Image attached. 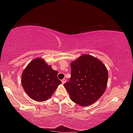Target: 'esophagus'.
Instances as JSON below:
<instances>
[{"instance_id":"1","label":"esophagus","mask_w":133,"mask_h":133,"mask_svg":"<svg viewBox=\"0 0 133 133\" xmlns=\"http://www.w3.org/2000/svg\"><path fill=\"white\" fill-rule=\"evenodd\" d=\"M66 80L65 79V78H63V80H62V84H64V83H66Z\"/></svg>"}]
</instances>
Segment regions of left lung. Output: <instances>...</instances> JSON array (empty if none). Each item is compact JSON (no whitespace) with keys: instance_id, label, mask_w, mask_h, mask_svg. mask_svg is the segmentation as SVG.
<instances>
[{"instance_id":"1","label":"left lung","mask_w":133,"mask_h":133,"mask_svg":"<svg viewBox=\"0 0 133 133\" xmlns=\"http://www.w3.org/2000/svg\"><path fill=\"white\" fill-rule=\"evenodd\" d=\"M70 66L71 77L64 86L71 100L81 106L96 102L106 89V67L98 58L85 54L71 62Z\"/></svg>"}]
</instances>
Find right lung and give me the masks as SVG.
<instances>
[{
    "mask_svg": "<svg viewBox=\"0 0 133 133\" xmlns=\"http://www.w3.org/2000/svg\"><path fill=\"white\" fill-rule=\"evenodd\" d=\"M54 70L41 58L33 60L22 75V84L30 97L37 102H44L52 96L62 83Z\"/></svg>",
    "mask_w": 133,
    "mask_h": 133,
    "instance_id": "right-lung-1",
    "label": "right lung"
}]
</instances>
